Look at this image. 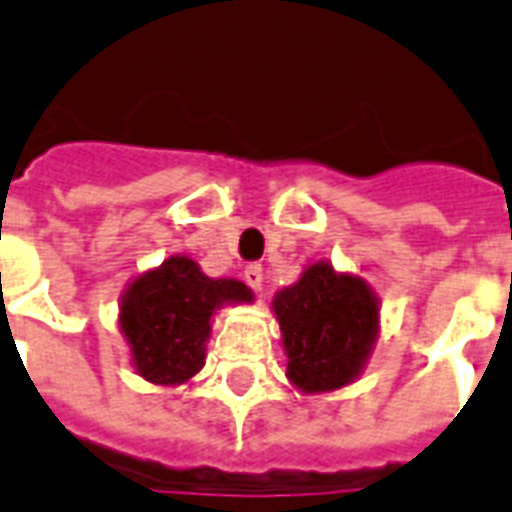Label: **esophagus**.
Returning <instances> with one entry per match:
<instances>
[{
    "instance_id": "obj_1",
    "label": "esophagus",
    "mask_w": 512,
    "mask_h": 512,
    "mask_svg": "<svg viewBox=\"0 0 512 512\" xmlns=\"http://www.w3.org/2000/svg\"><path fill=\"white\" fill-rule=\"evenodd\" d=\"M243 280L251 285L253 291H259L261 283H264V269H261V264H248L243 269Z\"/></svg>"
}]
</instances>
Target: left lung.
Returning <instances> with one entry per match:
<instances>
[{
  "mask_svg": "<svg viewBox=\"0 0 512 512\" xmlns=\"http://www.w3.org/2000/svg\"><path fill=\"white\" fill-rule=\"evenodd\" d=\"M288 355V379L301 392H328L360 374L376 339L379 307L363 277L336 275L318 261L272 301Z\"/></svg>",
  "mask_w": 512,
  "mask_h": 512,
  "instance_id": "obj_1",
  "label": "left lung"
}]
</instances>
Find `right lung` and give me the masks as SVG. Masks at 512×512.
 <instances>
[{"instance_id":"obj_1","label":"right lung","mask_w":512,"mask_h":512,"mask_svg":"<svg viewBox=\"0 0 512 512\" xmlns=\"http://www.w3.org/2000/svg\"><path fill=\"white\" fill-rule=\"evenodd\" d=\"M240 280H211L186 256L133 280L120 307V328L146 382L181 384L205 363L213 312L227 301H251Z\"/></svg>"}]
</instances>
